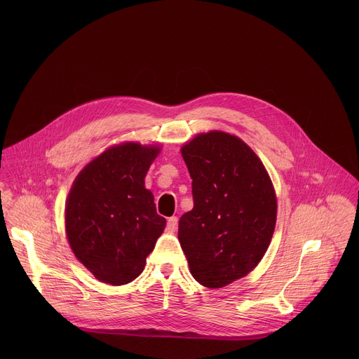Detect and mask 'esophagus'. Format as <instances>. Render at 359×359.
<instances>
[{"mask_svg":"<svg viewBox=\"0 0 359 359\" xmlns=\"http://www.w3.org/2000/svg\"><path fill=\"white\" fill-rule=\"evenodd\" d=\"M177 225H178V218L177 217H170L168 221H167V229L170 232H174L177 229Z\"/></svg>","mask_w":359,"mask_h":359,"instance_id":"34e87169","label":"esophagus"}]
</instances>
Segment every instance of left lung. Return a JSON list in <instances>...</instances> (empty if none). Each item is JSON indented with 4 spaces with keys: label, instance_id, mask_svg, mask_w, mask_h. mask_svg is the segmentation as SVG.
Instances as JSON below:
<instances>
[{
    "label": "left lung",
    "instance_id": "1",
    "mask_svg": "<svg viewBox=\"0 0 359 359\" xmlns=\"http://www.w3.org/2000/svg\"><path fill=\"white\" fill-rule=\"evenodd\" d=\"M194 208L180 218L178 241L192 276L224 287L253 271L276 222V196L262 161L241 138L210 131L181 148Z\"/></svg>",
    "mask_w": 359,
    "mask_h": 359
}]
</instances>
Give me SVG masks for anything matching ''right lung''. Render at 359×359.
Here are the masks:
<instances>
[{
    "instance_id": "obj_1",
    "label": "right lung",
    "mask_w": 359,
    "mask_h": 359,
    "mask_svg": "<svg viewBox=\"0 0 359 359\" xmlns=\"http://www.w3.org/2000/svg\"><path fill=\"white\" fill-rule=\"evenodd\" d=\"M158 147L124 142L90 161L69 192L65 224L77 259L103 283L133 282L145 268L165 218L145 188Z\"/></svg>"
}]
</instances>
